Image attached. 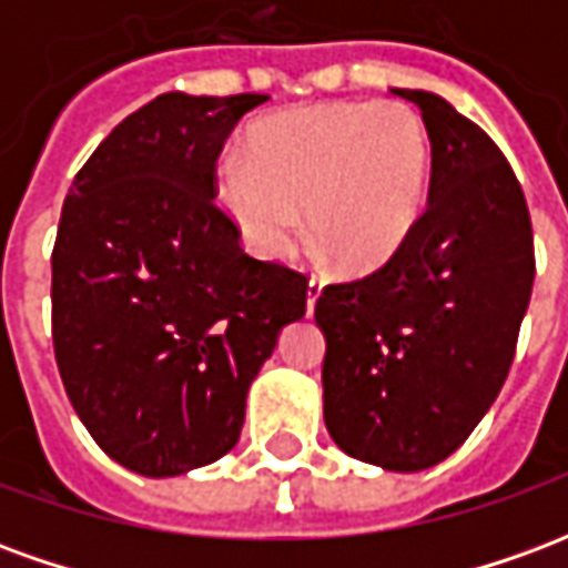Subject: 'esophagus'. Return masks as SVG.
<instances>
[{
    "mask_svg": "<svg viewBox=\"0 0 568 568\" xmlns=\"http://www.w3.org/2000/svg\"><path fill=\"white\" fill-rule=\"evenodd\" d=\"M322 288H325V283H322L320 276H313L307 283V313H313V307H316V301H320Z\"/></svg>",
    "mask_w": 568,
    "mask_h": 568,
    "instance_id": "34e87169",
    "label": "esophagus"
}]
</instances>
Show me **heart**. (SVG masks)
Returning a JSON list of instances; mask_svg holds the SVG:
<instances>
[{
    "label": "heart",
    "mask_w": 568,
    "mask_h": 568,
    "mask_svg": "<svg viewBox=\"0 0 568 568\" xmlns=\"http://www.w3.org/2000/svg\"><path fill=\"white\" fill-rule=\"evenodd\" d=\"M426 128L405 103H322L248 133V158L224 154L215 194L246 246L267 261L295 252L304 212L349 271L393 258L426 210Z\"/></svg>",
    "instance_id": "obj_1"
}]
</instances>
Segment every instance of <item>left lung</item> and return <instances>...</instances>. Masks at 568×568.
Here are the masks:
<instances>
[{"instance_id":"obj_1","label":"left lung","mask_w":568,"mask_h":568,"mask_svg":"<svg viewBox=\"0 0 568 568\" xmlns=\"http://www.w3.org/2000/svg\"><path fill=\"white\" fill-rule=\"evenodd\" d=\"M423 112L428 206L402 248L322 288V398L334 444L386 471H423L496 402L529 307L532 224L511 163L444 97L393 88Z\"/></svg>"}]
</instances>
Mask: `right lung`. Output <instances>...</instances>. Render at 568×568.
<instances>
[{
  "mask_svg": "<svg viewBox=\"0 0 568 568\" xmlns=\"http://www.w3.org/2000/svg\"><path fill=\"white\" fill-rule=\"evenodd\" d=\"M264 93H161L69 187L54 255V356L75 414L115 463L175 477L222 459L307 276L255 261L215 203V161Z\"/></svg>",
  "mask_w": 568,
  "mask_h": 568,
  "instance_id": "add662e5",
  "label": "right lung"
}]
</instances>
